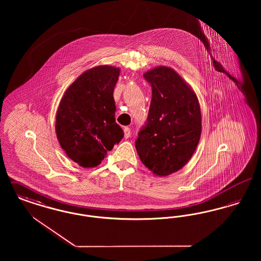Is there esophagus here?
I'll use <instances>...</instances> for the list:
<instances>
[{"instance_id":"obj_1","label":"esophagus","mask_w":261,"mask_h":261,"mask_svg":"<svg viewBox=\"0 0 261 261\" xmlns=\"http://www.w3.org/2000/svg\"><path fill=\"white\" fill-rule=\"evenodd\" d=\"M123 131H124V137L125 139H128L130 135H131V130L129 127H124L123 128Z\"/></svg>"}]
</instances>
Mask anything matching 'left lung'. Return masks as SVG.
I'll return each mask as SVG.
<instances>
[{
    "instance_id": "1",
    "label": "left lung",
    "mask_w": 261,
    "mask_h": 261,
    "mask_svg": "<svg viewBox=\"0 0 261 261\" xmlns=\"http://www.w3.org/2000/svg\"><path fill=\"white\" fill-rule=\"evenodd\" d=\"M144 78L151 86V100L135 146L147 168L166 176L181 169L197 149L201 133L199 100L169 67H155Z\"/></svg>"
}]
</instances>
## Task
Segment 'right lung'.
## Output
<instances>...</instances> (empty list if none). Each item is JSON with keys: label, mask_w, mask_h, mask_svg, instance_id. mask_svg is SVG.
I'll return each mask as SVG.
<instances>
[{"label": "right lung", "mask_w": 261, "mask_h": 261, "mask_svg": "<svg viewBox=\"0 0 261 261\" xmlns=\"http://www.w3.org/2000/svg\"><path fill=\"white\" fill-rule=\"evenodd\" d=\"M120 70L101 65L80 75L66 90L56 117V132L67 156L94 167L124 137L115 122L113 91Z\"/></svg>", "instance_id": "1"}]
</instances>
